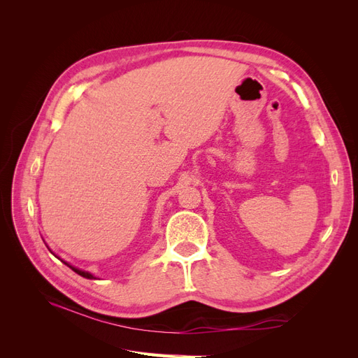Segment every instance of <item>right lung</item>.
Instances as JSON below:
<instances>
[{"instance_id": "obj_1", "label": "right lung", "mask_w": 358, "mask_h": 358, "mask_svg": "<svg viewBox=\"0 0 358 358\" xmlns=\"http://www.w3.org/2000/svg\"><path fill=\"white\" fill-rule=\"evenodd\" d=\"M64 264H67L66 262H64ZM71 270H74V272L76 273H78V275H80V276H83V278H88V279H94V276L91 275V273H88V272H83V270H79V268H76V267H73V266H70V264H67Z\"/></svg>"}]
</instances>
